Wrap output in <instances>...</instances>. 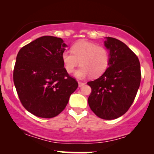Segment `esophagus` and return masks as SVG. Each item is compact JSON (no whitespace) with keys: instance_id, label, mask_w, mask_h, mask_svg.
Masks as SVG:
<instances>
[{"instance_id":"esophagus-1","label":"esophagus","mask_w":154,"mask_h":154,"mask_svg":"<svg viewBox=\"0 0 154 154\" xmlns=\"http://www.w3.org/2000/svg\"><path fill=\"white\" fill-rule=\"evenodd\" d=\"M84 85H85V83H84V82H78V85H79V88L82 87V86Z\"/></svg>"}]
</instances>
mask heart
Instances as JSON below:
<instances>
[{
    "mask_svg": "<svg viewBox=\"0 0 154 154\" xmlns=\"http://www.w3.org/2000/svg\"><path fill=\"white\" fill-rule=\"evenodd\" d=\"M61 60L67 73L71 74L76 67H81L75 72V77L83 79L91 75L98 77L106 71L109 64V53L105 47L94 43L80 40L72 46V52L63 51Z\"/></svg>",
    "mask_w": 154,
    "mask_h": 154,
    "instance_id": "1",
    "label": "heart"
}]
</instances>
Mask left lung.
<instances>
[{
  "label": "left lung",
  "mask_w": 154,
  "mask_h": 154,
  "mask_svg": "<svg viewBox=\"0 0 154 154\" xmlns=\"http://www.w3.org/2000/svg\"><path fill=\"white\" fill-rule=\"evenodd\" d=\"M104 45L109 51V64L99 78L88 82L92 91L88 104L96 116L114 119L131 106L140 84L138 58L120 40L106 37Z\"/></svg>",
  "instance_id": "obj_1"
}]
</instances>
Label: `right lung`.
<instances>
[{
    "label": "right lung",
    "mask_w": 154,
    "mask_h": 154,
    "mask_svg": "<svg viewBox=\"0 0 154 154\" xmlns=\"http://www.w3.org/2000/svg\"><path fill=\"white\" fill-rule=\"evenodd\" d=\"M66 46L61 38L43 36L22 47L17 54L14 85L24 107L38 117L59 115L78 87L61 60Z\"/></svg>",
    "instance_id": "right-lung-1"
}]
</instances>
